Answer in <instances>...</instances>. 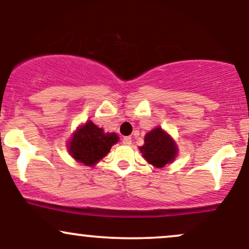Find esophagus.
I'll list each match as a JSON object with an SVG mask.
<instances>
[{"instance_id":"obj_1","label":"esophagus","mask_w":249,"mask_h":249,"mask_svg":"<svg viewBox=\"0 0 249 249\" xmlns=\"http://www.w3.org/2000/svg\"><path fill=\"white\" fill-rule=\"evenodd\" d=\"M122 143H124V145H130L131 144V137L129 136H125L122 139Z\"/></svg>"}]
</instances>
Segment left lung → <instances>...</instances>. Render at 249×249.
Masks as SVG:
<instances>
[{
	"label": "left lung",
	"mask_w": 249,
	"mask_h": 249,
	"mask_svg": "<svg viewBox=\"0 0 249 249\" xmlns=\"http://www.w3.org/2000/svg\"><path fill=\"white\" fill-rule=\"evenodd\" d=\"M140 151L149 164L163 168L176 159L178 148L168 133L160 127H156L145 135L144 144L140 147Z\"/></svg>",
	"instance_id": "obj_1"
}]
</instances>
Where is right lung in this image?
Masks as SVG:
<instances>
[{
    "mask_svg": "<svg viewBox=\"0 0 249 249\" xmlns=\"http://www.w3.org/2000/svg\"><path fill=\"white\" fill-rule=\"evenodd\" d=\"M118 141L116 133H105L102 128L89 120L73 133L67 148L77 162L90 166L104 159Z\"/></svg>",
    "mask_w": 249,
    "mask_h": 249,
    "instance_id": "add662e5",
    "label": "right lung"
}]
</instances>
